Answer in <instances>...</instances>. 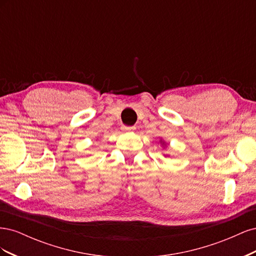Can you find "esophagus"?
<instances>
[{
  "label": "esophagus",
  "mask_w": 256,
  "mask_h": 256,
  "mask_svg": "<svg viewBox=\"0 0 256 256\" xmlns=\"http://www.w3.org/2000/svg\"><path fill=\"white\" fill-rule=\"evenodd\" d=\"M122 129L124 131H131V130L134 129V127H130V126H125V125H124V126L122 127Z\"/></svg>",
  "instance_id": "esophagus-1"
}]
</instances>
